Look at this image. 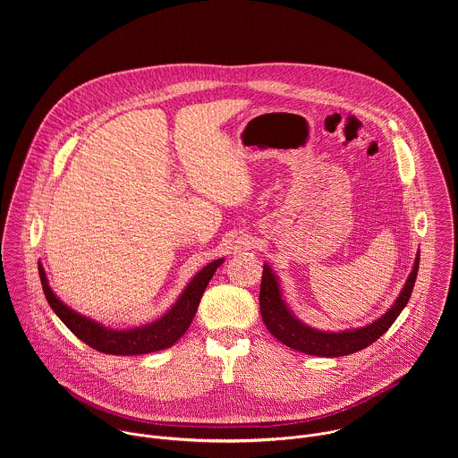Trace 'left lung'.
Masks as SVG:
<instances>
[{
    "mask_svg": "<svg viewBox=\"0 0 458 458\" xmlns=\"http://www.w3.org/2000/svg\"><path fill=\"white\" fill-rule=\"evenodd\" d=\"M420 267V250L416 252L412 269L393 301L392 307L379 316L376 321L360 327H345L338 331H327L319 327H309L301 319L294 316L287 301L284 300V293L280 287V280L276 273L271 269L267 262L262 266L261 293H259V307H261L262 321L269 333L285 344L287 347L312 354V356H325V358H336V356H347L356 351H361L369 347L372 342H376L381 335L388 331L394 319L400 316L403 307L407 305L416 275Z\"/></svg>",
    "mask_w": 458,
    "mask_h": 458,
    "instance_id": "obj_1",
    "label": "left lung"
}]
</instances>
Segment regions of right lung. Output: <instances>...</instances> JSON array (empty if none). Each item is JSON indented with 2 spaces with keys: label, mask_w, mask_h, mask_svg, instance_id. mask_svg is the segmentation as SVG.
I'll list each match as a JSON object with an SVG mask.
<instances>
[{
  "label": "right lung",
  "mask_w": 458,
  "mask_h": 458,
  "mask_svg": "<svg viewBox=\"0 0 458 458\" xmlns=\"http://www.w3.org/2000/svg\"><path fill=\"white\" fill-rule=\"evenodd\" d=\"M224 262V258L206 264L202 269H199L196 275L189 280L178 300L173 303V307L160 316L158 319L135 327H109L88 316H82L70 309L65 301H62L56 293L51 289L47 273L38 261V273L42 289L46 294L47 303L55 310V314L62 319L77 338H81L89 347L114 356H137V354H148L155 351H162L176 344L185 331L191 327L194 316H196L199 301L202 298L204 289L208 287L211 276L215 275L216 267Z\"/></svg>",
  "instance_id": "right-lung-1"
}]
</instances>
